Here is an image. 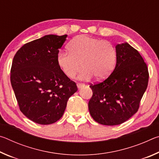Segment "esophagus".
<instances>
[{
	"label": "esophagus",
	"instance_id": "34e87169",
	"mask_svg": "<svg viewBox=\"0 0 159 159\" xmlns=\"http://www.w3.org/2000/svg\"><path fill=\"white\" fill-rule=\"evenodd\" d=\"M76 85H77V87H78V88H79V89H80V88H81L84 87V86H85V85L83 84V83H78Z\"/></svg>",
	"mask_w": 159,
	"mask_h": 159
}]
</instances>
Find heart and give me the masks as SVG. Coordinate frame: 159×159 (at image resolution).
Returning <instances> with one entry per match:
<instances>
[{
	"label": "heart",
	"mask_w": 159,
	"mask_h": 159,
	"mask_svg": "<svg viewBox=\"0 0 159 159\" xmlns=\"http://www.w3.org/2000/svg\"><path fill=\"white\" fill-rule=\"evenodd\" d=\"M69 52L61 51L56 58L57 66L66 77L73 79L81 66L79 79L88 80L95 76L98 80L109 76L116 66L117 52L107 41L80 35L69 43Z\"/></svg>",
	"instance_id": "b5f03b06"
}]
</instances>
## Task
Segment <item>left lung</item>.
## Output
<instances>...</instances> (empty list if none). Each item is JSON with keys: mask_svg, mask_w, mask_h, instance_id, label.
Masks as SVG:
<instances>
[{"mask_svg": "<svg viewBox=\"0 0 159 159\" xmlns=\"http://www.w3.org/2000/svg\"><path fill=\"white\" fill-rule=\"evenodd\" d=\"M116 50L114 71L104 81L90 86V114L105 125L121 124L138 111L149 80L147 66L138 50L127 42L117 44Z\"/></svg>", "mask_w": 159, "mask_h": 159, "instance_id": "left-lung-1", "label": "left lung"}]
</instances>
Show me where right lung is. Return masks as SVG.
Returning <instances> with one entry per match:
<instances>
[{
    "mask_svg": "<svg viewBox=\"0 0 159 159\" xmlns=\"http://www.w3.org/2000/svg\"><path fill=\"white\" fill-rule=\"evenodd\" d=\"M66 37L45 35L24 45L13 58L10 81L20 111L39 124L60 120L69 98L78 90L56 61Z\"/></svg>",
    "mask_w": 159,
    "mask_h": 159,
    "instance_id": "add662e5",
    "label": "right lung"
}]
</instances>
